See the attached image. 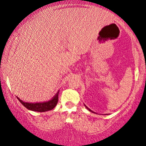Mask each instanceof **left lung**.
<instances>
[{
    "mask_svg": "<svg viewBox=\"0 0 146 146\" xmlns=\"http://www.w3.org/2000/svg\"><path fill=\"white\" fill-rule=\"evenodd\" d=\"M86 108H87L88 110H89V111H92V112H93V111H92V110H90V109H89V108H88L87 106H86Z\"/></svg>",
    "mask_w": 146,
    "mask_h": 146,
    "instance_id": "obj_1",
    "label": "left lung"
}]
</instances>
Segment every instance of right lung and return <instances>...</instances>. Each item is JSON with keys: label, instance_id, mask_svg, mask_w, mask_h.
<instances>
[{"label": "right lung", "instance_id": "obj_1", "mask_svg": "<svg viewBox=\"0 0 146 146\" xmlns=\"http://www.w3.org/2000/svg\"><path fill=\"white\" fill-rule=\"evenodd\" d=\"M58 93L59 91L56 94V95L52 98L50 100L47 102H36V103H29L25 102L21 100L19 98L17 97L20 102L23 104L25 108L30 110L38 111V112H43V111H46L52 110L58 103Z\"/></svg>", "mask_w": 146, "mask_h": 146}]
</instances>
